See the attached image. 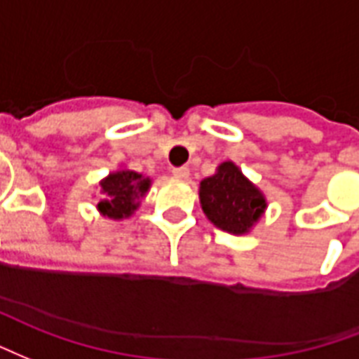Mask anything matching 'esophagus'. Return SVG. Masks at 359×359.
Wrapping results in <instances>:
<instances>
[{"mask_svg": "<svg viewBox=\"0 0 359 359\" xmlns=\"http://www.w3.org/2000/svg\"><path fill=\"white\" fill-rule=\"evenodd\" d=\"M172 176L177 177V180H187L189 177V168L187 166H180V168L172 170Z\"/></svg>", "mask_w": 359, "mask_h": 359, "instance_id": "obj_1", "label": "esophagus"}]
</instances>
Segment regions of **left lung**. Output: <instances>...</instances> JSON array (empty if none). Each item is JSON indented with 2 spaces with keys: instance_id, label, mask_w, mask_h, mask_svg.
<instances>
[{
  "instance_id": "left-lung-1",
  "label": "left lung",
  "mask_w": 359,
  "mask_h": 359,
  "mask_svg": "<svg viewBox=\"0 0 359 359\" xmlns=\"http://www.w3.org/2000/svg\"><path fill=\"white\" fill-rule=\"evenodd\" d=\"M198 201L210 224L231 235H247L268 208L262 189L250 182L233 161L219 164L198 185Z\"/></svg>"
}]
</instances>
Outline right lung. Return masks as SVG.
<instances>
[{
  "mask_svg": "<svg viewBox=\"0 0 359 359\" xmlns=\"http://www.w3.org/2000/svg\"><path fill=\"white\" fill-rule=\"evenodd\" d=\"M151 183L153 180L149 176L120 166L99 182L101 198L97 203V212L112 222L132 218L151 189Z\"/></svg>",
  "mask_w": 359,
  "mask_h": 359,
  "instance_id": "obj_1",
  "label": "right lung"
}]
</instances>
